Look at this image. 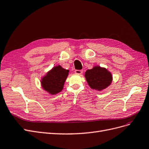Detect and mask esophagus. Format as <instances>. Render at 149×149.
<instances>
[{"label":"esophagus","instance_id":"esophagus-1","mask_svg":"<svg viewBox=\"0 0 149 149\" xmlns=\"http://www.w3.org/2000/svg\"><path fill=\"white\" fill-rule=\"evenodd\" d=\"M75 73L77 74L80 75L83 73V70H75Z\"/></svg>","mask_w":149,"mask_h":149}]
</instances>
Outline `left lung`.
I'll return each instance as SVG.
<instances>
[{
  "mask_svg": "<svg viewBox=\"0 0 149 149\" xmlns=\"http://www.w3.org/2000/svg\"><path fill=\"white\" fill-rule=\"evenodd\" d=\"M85 77L91 88L102 90L111 84L112 75L109 72L100 66H95L85 72Z\"/></svg>",
  "mask_w": 149,
  "mask_h": 149,
  "instance_id": "obj_1",
  "label": "left lung"
}]
</instances>
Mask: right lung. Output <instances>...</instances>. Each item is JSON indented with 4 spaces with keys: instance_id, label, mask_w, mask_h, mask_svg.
<instances>
[{
    "instance_id": "1",
    "label": "right lung",
    "mask_w": 149,
    "mask_h": 149,
    "mask_svg": "<svg viewBox=\"0 0 149 149\" xmlns=\"http://www.w3.org/2000/svg\"><path fill=\"white\" fill-rule=\"evenodd\" d=\"M69 70L63 69L61 65L54 67L41 80L43 89L51 95H56L63 89Z\"/></svg>"
}]
</instances>
